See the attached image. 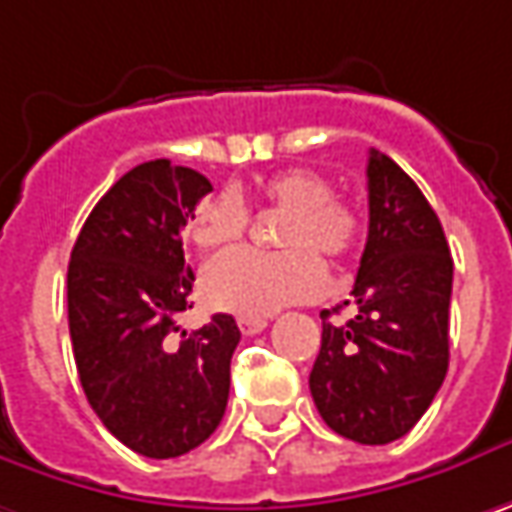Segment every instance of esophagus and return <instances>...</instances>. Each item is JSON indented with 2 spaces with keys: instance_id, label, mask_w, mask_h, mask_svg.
<instances>
[{
  "instance_id": "esophagus-1",
  "label": "esophagus",
  "mask_w": 512,
  "mask_h": 512,
  "mask_svg": "<svg viewBox=\"0 0 512 512\" xmlns=\"http://www.w3.org/2000/svg\"><path fill=\"white\" fill-rule=\"evenodd\" d=\"M237 324H240V330H243L246 336H255V333H260V330H266L269 318L266 316H240L237 318Z\"/></svg>"
}]
</instances>
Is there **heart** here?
<instances>
[{
	"label": "heart",
	"mask_w": 512,
	"mask_h": 512,
	"mask_svg": "<svg viewBox=\"0 0 512 512\" xmlns=\"http://www.w3.org/2000/svg\"><path fill=\"white\" fill-rule=\"evenodd\" d=\"M260 199L284 220L278 226L281 252L237 249L211 260L202 272V295L208 304L240 316H269L286 304L318 298L327 286L322 257L342 260L362 231L356 208L333 196L330 182L307 167L272 173L257 188ZM249 223V208L234 188H223L196 205L188 234L199 249L214 252L237 243Z\"/></svg>",
	"instance_id": "b5f03b06"
}]
</instances>
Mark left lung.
<instances>
[{
  "mask_svg": "<svg viewBox=\"0 0 512 512\" xmlns=\"http://www.w3.org/2000/svg\"><path fill=\"white\" fill-rule=\"evenodd\" d=\"M368 217L345 301L356 313L339 324L327 321L330 310L321 313L310 394L336 435L382 446L408 435L443 385L452 255L429 199L379 150L368 156Z\"/></svg>",
  "mask_w": 512,
  "mask_h": 512,
  "instance_id": "obj_1",
  "label": "left lung"
}]
</instances>
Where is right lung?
Segmentation results:
<instances>
[{"mask_svg": "<svg viewBox=\"0 0 512 512\" xmlns=\"http://www.w3.org/2000/svg\"><path fill=\"white\" fill-rule=\"evenodd\" d=\"M211 182L167 159L124 173L92 208L69 260V333L83 394L106 429L144 458H179L214 435L228 403L226 313L188 333L194 304L182 228Z\"/></svg>", "mask_w": 512, "mask_h": 512, "instance_id": "obj_1", "label": "right lung"}]
</instances>
